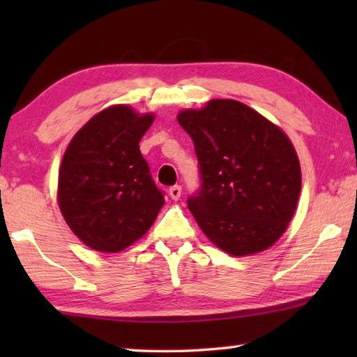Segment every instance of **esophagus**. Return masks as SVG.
Segmentation results:
<instances>
[{
	"label": "esophagus",
	"mask_w": 357,
	"mask_h": 357,
	"mask_svg": "<svg viewBox=\"0 0 357 357\" xmlns=\"http://www.w3.org/2000/svg\"><path fill=\"white\" fill-rule=\"evenodd\" d=\"M181 192H183V187L178 185V184L176 185H172L170 190H168V193H170V197L173 198V200H179Z\"/></svg>",
	"instance_id": "obj_1"
}]
</instances>
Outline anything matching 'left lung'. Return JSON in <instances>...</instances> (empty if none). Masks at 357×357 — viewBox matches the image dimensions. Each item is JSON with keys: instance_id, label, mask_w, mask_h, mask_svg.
Wrapping results in <instances>:
<instances>
[{"instance_id": "obj_1", "label": "left lung", "mask_w": 357, "mask_h": 357, "mask_svg": "<svg viewBox=\"0 0 357 357\" xmlns=\"http://www.w3.org/2000/svg\"><path fill=\"white\" fill-rule=\"evenodd\" d=\"M202 189L187 200L211 243L233 257L263 252L288 228L301 192V165L285 132L243 102L213 99L183 110Z\"/></svg>"}]
</instances>
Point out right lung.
<instances>
[{"label": "right lung", "mask_w": 357, "mask_h": 357, "mask_svg": "<svg viewBox=\"0 0 357 357\" xmlns=\"http://www.w3.org/2000/svg\"><path fill=\"white\" fill-rule=\"evenodd\" d=\"M153 121V113L108 107L66 149L58 176L59 209L75 236L94 250L128 249L164 206V192L138 146Z\"/></svg>", "instance_id": "obj_1"}]
</instances>
